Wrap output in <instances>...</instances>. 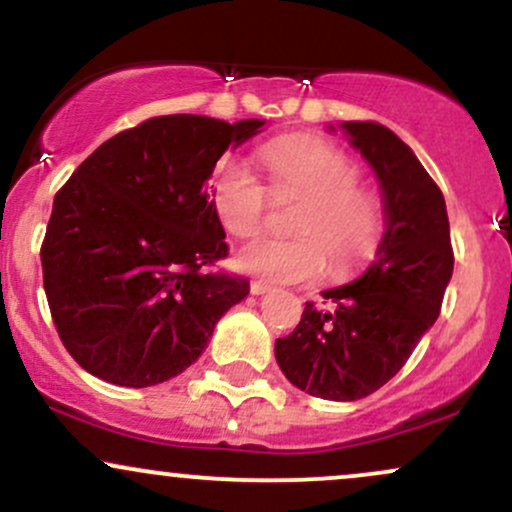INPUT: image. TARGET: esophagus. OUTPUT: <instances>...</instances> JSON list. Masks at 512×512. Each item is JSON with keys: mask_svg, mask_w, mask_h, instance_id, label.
I'll return each instance as SVG.
<instances>
[{"mask_svg": "<svg viewBox=\"0 0 512 512\" xmlns=\"http://www.w3.org/2000/svg\"><path fill=\"white\" fill-rule=\"evenodd\" d=\"M269 286L264 284V281H250V293H255V296H262V293H267Z\"/></svg>", "mask_w": 512, "mask_h": 512, "instance_id": "1", "label": "esophagus"}]
</instances>
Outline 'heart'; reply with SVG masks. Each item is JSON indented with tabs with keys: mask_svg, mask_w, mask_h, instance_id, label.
<instances>
[{
	"mask_svg": "<svg viewBox=\"0 0 512 512\" xmlns=\"http://www.w3.org/2000/svg\"><path fill=\"white\" fill-rule=\"evenodd\" d=\"M267 187L238 163H221L209 182V199L221 226L238 238L255 236L274 199H301L291 231L296 238H255L238 250L243 272L272 284H303L325 274H356L373 260L385 238V204L358 185L361 170L349 154L325 139L289 134L257 151Z\"/></svg>",
	"mask_w": 512,
	"mask_h": 512,
	"instance_id": "obj_1",
	"label": "heart"
}]
</instances>
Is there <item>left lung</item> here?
I'll use <instances>...</instances> for the list:
<instances>
[{
  "instance_id": "obj_1",
  "label": "left lung",
  "mask_w": 512,
  "mask_h": 512,
  "mask_svg": "<svg viewBox=\"0 0 512 512\" xmlns=\"http://www.w3.org/2000/svg\"><path fill=\"white\" fill-rule=\"evenodd\" d=\"M349 142L383 187L387 231L378 260L354 284L305 303L289 337L276 339L279 368L313 397L354 402L402 370L436 322L452 276L448 209L440 187L392 129L344 122Z\"/></svg>"
}]
</instances>
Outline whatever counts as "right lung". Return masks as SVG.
Wrapping results in <instances>:
<instances>
[{"mask_svg":"<svg viewBox=\"0 0 512 512\" xmlns=\"http://www.w3.org/2000/svg\"><path fill=\"white\" fill-rule=\"evenodd\" d=\"M262 120L161 115L98 146L55 195L40 245L64 349L105 383L149 387L202 356L248 279L207 272L228 255L204 182Z\"/></svg>","mask_w":512,"mask_h":512,"instance_id":"obj_1","label":"right lung"}]
</instances>
